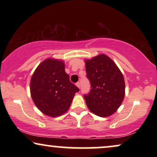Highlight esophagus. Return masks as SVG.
<instances>
[{"label":"esophagus","instance_id":"1","mask_svg":"<svg viewBox=\"0 0 157 157\" xmlns=\"http://www.w3.org/2000/svg\"><path fill=\"white\" fill-rule=\"evenodd\" d=\"M76 86H77V87L79 88V89H80V86H81L80 83H79V82H77V83H76Z\"/></svg>","mask_w":157,"mask_h":157}]
</instances>
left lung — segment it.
I'll use <instances>...</instances> for the list:
<instances>
[{"mask_svg": "<svg viewBox=\"0 0 157 157\" xmlns=\"http://www.w3.org/2000/svg\"><path fill=\"white\" fill-rule=\"evenodd\" d=\"M86 76L91 91L84 95L88 108L101 117L112 115L121 106L125 96L123 74L109 56L100 54L85 60Z\"/></svg>", "mask_w": 157, "mask_h": 157, "instance_id": "1", "label": "left lung"}]
</instances>
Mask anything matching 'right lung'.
<instances>
[{"label": "right lung", "mask_w": 157, "mask_h": 157, "mask_svg": "<svg viewBox=\"0 0 157 157\" xmlns=\"http://www.w3.org/2000/svg\"><path fill=\"white\" fill-rule=\"evenodd\" d=\"M30 91L34 104L43 113L56 117L68 110L79 89L70 81L63 61L47 59L34 71Z\"/></svg>", "instance_id": "right-lung-1"}]
</instances>
